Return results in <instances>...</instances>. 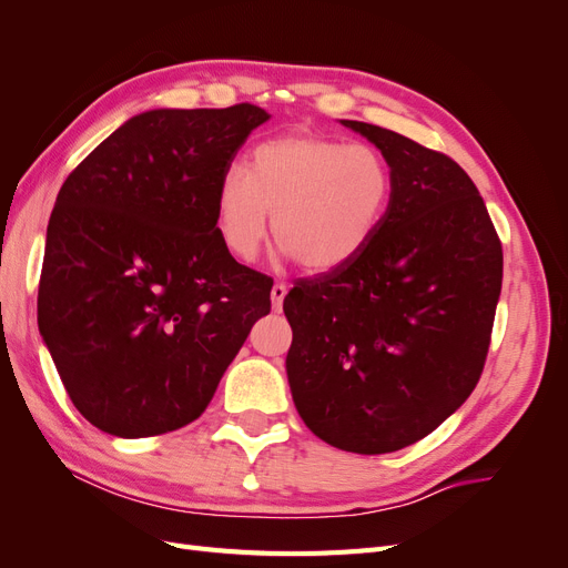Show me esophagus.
<instances>
[{
  "label": "esophagus",
  "instance_id": "1",
  "mask_svg": "<svg viewBox=\"0 0 568 568\" xmlns=\"http://www.w3.org/2000/svg\"><path fill=\"white\" fill-rule=\"evenodd\" d=\"M272 311L280 313L282 305H284V298H286V284L284 282H277L272 286Z\"/></svg>",
  "mask_w": 568,
  "mask_h": 568
}]
</instances>
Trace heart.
I'll use <instances>...</instances> for the list:
<instances>
[{
  "label": "heart",
  "instance_id": "heart-1",
  "mask_svg": "<svg viewBox=\"0 0 568 568\" xmlns=\"http://www.w3.org/2000/svg\"><path fill=\"white\" fill-rule=\"evenodd\" d=\"M390 196V173L372 146L294 132L257 144L217 184V234L248 263L272 234L311 272H332L365 251Z\"/></svg>",
  "mask_w": 568,
  "mask_h": 568
}]
</instances>
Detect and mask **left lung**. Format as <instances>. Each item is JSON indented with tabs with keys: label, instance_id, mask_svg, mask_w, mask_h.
<instances>
[{
	"label": "left lung",
	"instance_id": "obj_1",
	"mask_svg": "<svg viewBox=\"0 0 568 568\" xmlns=\"http://www.w3.org/2000/svg\"><path fill=\"white\" fill-rule=\"evenodd\" d=\"M341 123L382 151L390 199L363 253L288 291L286 374L317 438L382 455L432 434L476 388L503 288V244L450 156L379 125Z\"/></svg>",
	"mask_w": 568,
	"mask_h": 568
}]
</instances>
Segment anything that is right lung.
<instances>
[{"label":"right lung","mask_w":568,"mask_h":568,"mask_svg":"<svg viewBox=\"0 0 568 568\" xmlns=\"http://www.w3.org/2000/svg\"><path fill=\"white\" fill-rule=\"evenodd\" d=\"M261 106L156 109L84 159L47 227L38 324L80 415L118 438L201 417L272 280L239 265L215 220L217 184Z\"/></svg>","instance_id":"obj_1"}]
</instances>
